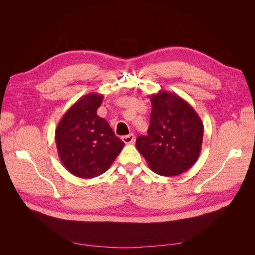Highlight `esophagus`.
<instances>
[{
	"mask_svg": "<svg viewBox=\"0 0 255 255\" xmlns=\"http://www.w3.org/2000/svg\"><path fill=\"white\" fill-rule=\"evenodd\" d=\"M121 139L125 143H133L135 140V136H134V134H128L126 136H122Z\"/></svg>",
	"mask_w": 255,
	"mask_h": 255,
	"instance_id": "1",
	"label": "esophagus"
}]
</instances>
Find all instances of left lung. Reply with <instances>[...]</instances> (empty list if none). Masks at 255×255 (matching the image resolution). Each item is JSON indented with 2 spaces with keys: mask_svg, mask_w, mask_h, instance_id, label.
Returning <instances> with one entry per match:
<instances>
[{
  "mask_svg": "<svg viewBox=\"0 0 255 255\" xmlns=\"http://www.w3.org/2000/svg\"><path fill=\"white\" fill-rule=\"evenodd\" d=\"M152 103L148 135L136 148L153 172L174 176L196 164L202 148L203 122L192 106L172 92L149 96Z\"/></svg>",
  "mask_w": 255,
  "mask_h": 255,
  "instance_id": "obj_1",
  "label": "left lung"
}]
</instances>
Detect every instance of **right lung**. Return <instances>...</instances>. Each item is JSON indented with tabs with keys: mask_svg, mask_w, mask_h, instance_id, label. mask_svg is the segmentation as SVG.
Wrapping results in <instances>:
<instances>
[{
	"mask_svg": "<svg viewBox=\"0 0 255 255\" xmlns=\"http://www.w3.org/2000/svg\"><path fill=\"white\" fill-rule=\"evenodd\" d=\"M102 101L100 94L85 95L65 113L55 129L60 161L82 179L103 174L125 146L109 122L97 115Z\"/></svg>",
	"mask_w": 255,
	"mask_h": 255,
	"instance_id": "1",
	"label": "right lung"
}]
</instances>
